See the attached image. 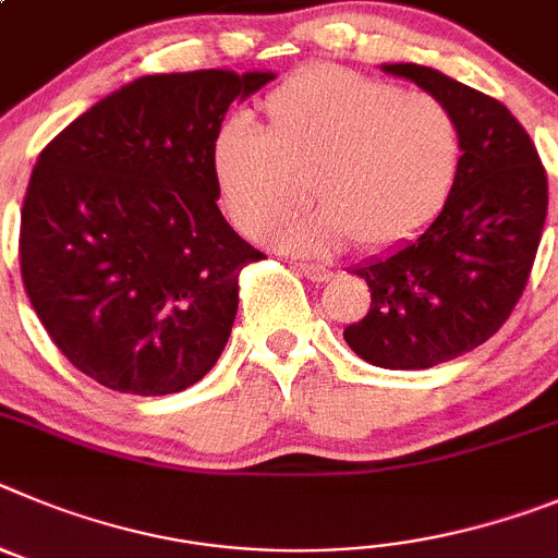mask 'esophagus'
<instances>
[{
  "label": "esophagus",
  "mask_w": 558,
  "mask_h": 558,
  "mask_svg": "<svg viewBox=\"0 0 558 558\" xmlns=\"http://www.w3.org/2000/svg\"><path fill=\"white\" fill-rule=\"evenodd\" d=\"M298 269L305 275V278L314 280V283H325V280L333 278V272H330V269L316 267V264H298Z\"/></svg>",
  "instance_id": "obj_1"
}]
</instances>
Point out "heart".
I'll use <instances>...</instances> for the list:
<instances>
[{"label":"heart","mask_w":558,"mask_h":558,"mask_svg":"<svg viewBox=\"0 0 558 558\" xmlns=\"http://www.w3.org/2000/svg\"><path fill=\"white\" fill-rule=\"evenodd\" d=\"M264 117V133L244 119L219 130L214 180L250 235L289 217L308 185L319 208L269 235L289 253H330L353 239L369 253L405 244L459 174V128L439 99L348 69H303L269 94Z\"/></svg>","instance_id":"obj_1"}]
</instances>
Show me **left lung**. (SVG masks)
<instances>
[{
  "label": "left lung",
  "instance_id": "left-lung-1",
  "mask_svg": "<svg viewBox=\"0 0 558 558\" xmlns=\"http://www.w3.org/2000/svg\"><path fill=\"white\" fill-rule=\"evenodd\" d=\"M450 110L461 138L459 174L434 222L353 275L373 291L344 328L366 364L428 369L484 344L529 283L548 217V178L506 105L416 63H384Z\"/></svg>",
  "mask_w": 558,
  "mask_h": 558
}]
</instances>
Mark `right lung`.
<instances>
[{
	"mask_svg": "<svg viewBox=\"0 0 558 558\" xmlns=\"http://www.w3.org/2000/svg\"><path fill=\"white\" fill-rule=\"evenodd\" d=\"M272 72L147 74L60 130L38 155L19 258L35 314L97 384L172 395L228 344L239 272L260 253L225 222L214 142Z\"/></svg>",
	"mask_w": 558,
	"mask_h": 558,
	"instance_id": "obj_1",
	"label": "right lung"
}]
</instances>
